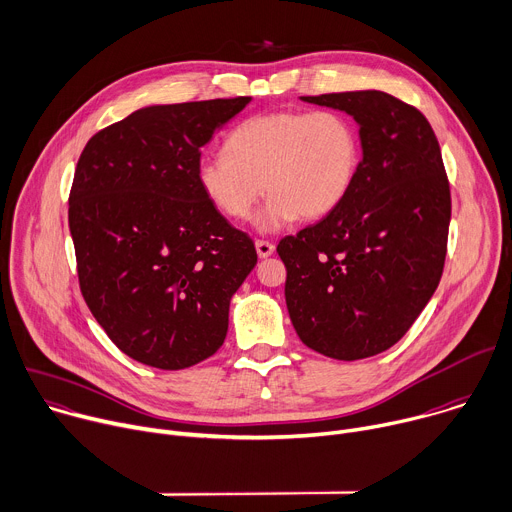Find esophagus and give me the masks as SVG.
I'll return each mask as SVG.
<instances>
[{"instance_id": "esophagus-1", "label": "esophagus", "mask_w": 512, "mask_h": 512, "mask_svg": "<svg viewBox=\"0 0 512 512\" xmlns=\"http://www.w3.org/2000/svg\"><path fill=\"white\" fill-rule=\"evenodd\" d=\"M256 252L260 258H268L274 254V244L264 242V240H256Z\"/></svg>"}]
</instances>
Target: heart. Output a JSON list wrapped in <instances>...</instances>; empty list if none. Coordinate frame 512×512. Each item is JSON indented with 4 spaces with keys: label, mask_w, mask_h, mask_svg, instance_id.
I'll use <instances>...</instances> for the list:
<instances>
[{
    "label": "heart",
    "mask_w": 512,
    "mask_h": 512,
    "mask_svg": "<svg viewBox=\"0 0 512 512\" xmlns=\"http://www.w3.org/2000/svg\"><path fill=\"white\" fill-rule=\"evenodd\" d=\"M361 163L355 123L335 111H278L240 123L226 139V155L197 161L195 181L230 220H246L270 193L254 226L274 234L300 220H319L341 206Z\"/></svg>",
    "instance_id": "1"
}]
</instances>
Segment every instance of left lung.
Masks as SVG:
<instances>
[{"instance_id":"1","label":"left lung","mask_w":512,"mask_h":512,"mask_svg":"<svg viewBox=\"0 0 512 512\" xmlns=\"http://www.w3.org/2000/svg\"><path fill=\"white\" fill-rule=\"evenodd\" d=\"M359 127L361 163L341 206L280 240L300 341L339 361L393 347L442 278L450 185L426 117L381 90L300 96Z\"/></svg>"}]
</instances>
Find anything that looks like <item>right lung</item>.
<instances>
[{"mask_svg": "<svg viewBox=\"0 0 512 512\" xmlns=\"http://www.w3.org/2000/svg\"><path fill=\"white\" fill-rule=\"evenodd\" d=\"M250 96L143 107L98 131L70 189L82 296L131 359L177 371L214 355L230 302L256 266L195 181L199 151Z\"/></svg>", "mask_w": 512, "mask_h": 512, "instance_id": "obj_1", "label": "right lung"}]
</instances>
